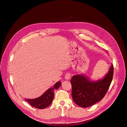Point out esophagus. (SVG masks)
I'll use <instances>...</instances> for the list:
<instances>
[{"label":"esophagus","instance_id":"esophagus-1","mask_svg":"<svg viewBox=\"0 0 127 127\" xmlns=\"http://www.w3.org/2000/svg\"><path fill=\"white\" fill-rule=\"evenodd\" d=\"M70 78H71V75L69 73H67L65 75V78H66V80H69Z\"/></svg>","mask_w":127,"mask_h":127}]
</instances>
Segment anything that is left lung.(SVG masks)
Masks as SVG:
<instances>
[{"mask_svg": "<svg viewBox=\"0 0 127 127\" xmlns=\"http://www.w3.org/2000/svg\"><path fill=\"white\" fill-rule=\"evenodd\" d=\"M113 65L105 77L92 82L84 75H74L70 80L73 101L81 107H88L100 101L107 93L113 76Z\"/></svg>", "mask_w": 127, "mask_h": 127, "instance_id": "8db88e82", "label": "left lung"}]
</instances>
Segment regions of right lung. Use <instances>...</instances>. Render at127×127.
<instances>
[{
    "label": "right lung",
    "mask_w": 127,
    "mask_h": 127,
    "mask_svg": "<svg viewBox=\"0 0 127 127\" xmlns=\"http://www.w3.org/2000/svg\"><path fill=\"white\" fill-rule=\"evenodd\" d=\"M61 83L60 81L54 85L53 88H51L48 90L40 97L33 99H25V100L32 106V107L38 109H44L48 107L52 103L54 98V90L59 88Z\"/></svg>",
    "instance_id": "1"
}]
</instances>
